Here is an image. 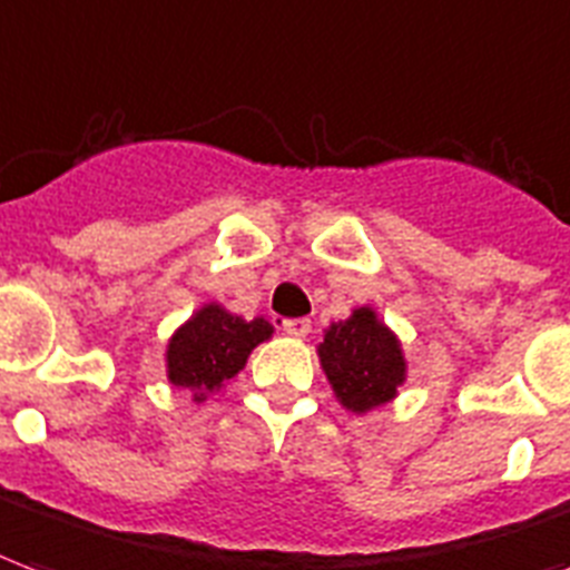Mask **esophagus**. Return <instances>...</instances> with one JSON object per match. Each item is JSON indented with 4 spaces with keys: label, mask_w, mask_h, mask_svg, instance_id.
<instances>
[{
    "label": "esophagus",
    "mask_w": 570,
    "mask_h": 570,
    "mask_svg": "<svg viewBox=\"0 0 570 570\" xmlns=\"http://www.w3.org/2000/svg\"><path fill=\"white\" fill-rule=\"evenodd\" d=\"M284 332L286 335H293V338H305L307 332H311V320H305V317L284 320Z\"/></svg>",
    "instance_id": "1"
}]
</instances>
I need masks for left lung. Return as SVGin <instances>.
Wrapping results in <instances>:
<instances>
[{
  "label": "left lung",
  "mask_w": 570,
  "mask_h": 570,
  "mask_svg": "<svg viewBox=\"0 0 570 570\" xmlns=\"http://www.w3.org/2000/svg\"><path fill=\"white\" fill-rule=\"evenodd\" d=\"M317 353L335 399L353 414H368L392 402L407 381L402 341L368 305L332 323L323 332Z\"/></svg>",
  "instance_id": "left-lung-1"
}]
</instances>
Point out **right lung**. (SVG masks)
I'll list each match as a JSON object with an SVG mask.
<instances>
[{"label":"right lung","instance_id":"1","mask_svg":"<svg viewBox=\"0 0 570 570\" xmlns=\"http://www.w3.org/2000/svg\"><path fill=\"white\" fill-rule=\"evenodd\" d=\"M272 335L274 326L265 317L244 320L217 302H208L168 338V383L193 392V402H205L210 392H220L247 365L253 347Z\"/></svg>","mask_w":570,"mask_h":570}]
</instances>
